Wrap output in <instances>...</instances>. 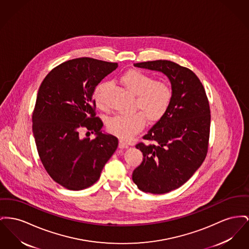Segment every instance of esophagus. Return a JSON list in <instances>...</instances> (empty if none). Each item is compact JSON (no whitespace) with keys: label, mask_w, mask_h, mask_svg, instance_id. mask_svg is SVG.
I'll return each mask as SVG.
<instances>
[{"label":"esophagus","mask_w":249,"mask_h":249,"mask_svg":"<svg viewBox=\"0 0 249 249\" xmlns=\"http://www.w3.org/2000/svg\"><path fill=\"white\" fill-rule=\"evenodd\" d=\"M118 146H119V148H128L129 145H128L126 142L120 140V141H119V144H118Z\"/></svg>","instance_id":"34e87169"}]
</instances>
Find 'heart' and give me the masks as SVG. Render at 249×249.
Wrapping results in <instances>:
<instances>
[{"instance_id": "heart-1", "label": "heart", "mask_w": 249, "mask_h": 249, "mask_svg": "<svg viewBox=\"0 0 249 249\" xmlns=\"http://www.w3.org/2000/svg\"><path fill=\"white\" fill-rule=\"evenodd\" d=\"M121 83L134 96L133 112L130 115H118L109 119L107 128L110 133L122 140H129L140 132L146 123H155L166 114L172 101V89L163 81L154 80L150 75L137 70L126 71L120 78ZM107 83L98 85L93 94L97 107L104 108V91Z\"/></svg>"}]
</instances>
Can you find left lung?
<instances>
[{
  "label": "left lung",
  "mask_w": 249,
  "mask_h": 249,
  "mask_svg": "<svg viewBox=\"0 0 249 249\" xmlns=\"http://www.w3.org/2000/svg\"><path fill=\"white\" fill-rule=\"evenodd\" d=\"M134 67L165 74L172 101L166 114L135 147L143 161L132 180L143 192L165 194L184 184L204 161L210 138L211 110L205 88L191 70L167 60L147 61Z\"/></svg>",
  "instance_id": "left-lung-1"
}]
</instances>
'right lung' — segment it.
Returning a JSON list of instances; mask_svg holds the SVG:
<instances>
[{
    "label": "right lung",
    "instance_id": "obj_1",
    "mask_svg": "<svg viewBox=\"0 0 249 249\" xmlns=\"http://www.w3.org/2000/svg\"><path fill=\"white\" fill-rule=\"evenodd\" d=\"M117 63L82 57L53 69L38 89L33 111V132L39 158L50 177L69 190L93 185L118 146V139L101 132L96 117L95 88ZM85 129L89 136L84 138Z\"/></svg>",
    "mask_w": 249,
    "mask_h": 249
}]
</instances>
